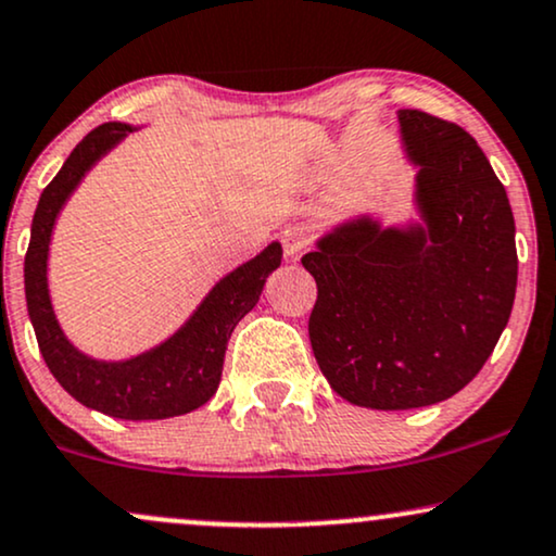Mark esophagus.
<instances>
[{
    "instance_id": "esophagus-1",
    "label": "esophagus",
    "mask_w": 556,
    "mask_h": 556,
    "mask_svg": "<svg viewBox=\"0 0 556 556\" xmlns=\"http://www.w3.org/2000/svg\"><path fill=\"white\" fill-rule=\"evenodd\" d=\"M305 253V243L300 238H285V256L298 261Z\"/></svg>"
}]
</instances>
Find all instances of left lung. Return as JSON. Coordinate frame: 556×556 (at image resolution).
<instances>
[{"label":"left lung","instance_id":"1","mask_svg":"<svg viewBox=\"0 0 556 556\" xmlns=\"http://www.w3.org/2000/svg\"><path fill=\"white\" fill-rule=\"evenodd\" d=\"M399 122L427 227L359 219L303 256L318 285L307 333L320 372L350 404L383 412L438 404L471 383L518 282L510 202L477 139L425 111H399Z\"/></svg>","mask_w":556,"mask_h":556}]
</instances>
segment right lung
I'll return each instance as SVG.
<instances>
[{
  "mask_svg": "<svg viewBox=\"0 0 556 556\" xmlns=\"http://www.w3.org/2000/svg\"><path fill=\"white\" fill-rule=\"evenodd\" d=\"M131 126L109 122L92 129L66 157L56 178L46 186L33 214L30 245L25 253V300L36 329L38 350L53 378L70 396L116 419H168L189 414L214 396L223 376L225 350L240 318L258 303L266 277L282 264V245L271 243L249 264L219 279L199 311L168 342L126 363H98L64 339L53 318L46 258L51 227L79 178L100 155L126 137Z\"/></svg>",
  "mask_w": 556,
  "mask_h": 556,
  "instance_id": "obj_1",
  "label": "right lung"
}]
</instances>
